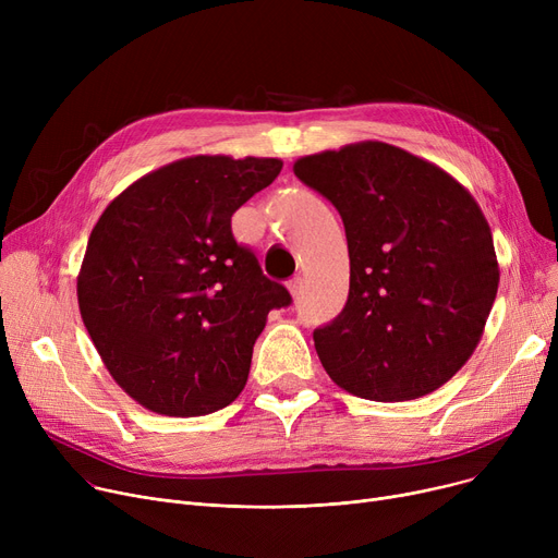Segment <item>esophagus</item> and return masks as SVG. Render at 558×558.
Masks as SVG:
<instances>
[{
	"label": "esophagus",
	"mask_w": 558,
	"mask_h": 558,
	"mask_svg": "<svg viewBox=\"0 0 558 558\" xmlns=\"http://www.w3.org/2000/svg\"><path fill=\"white\" fill-rule=\"evenodd\" d=\"M287 289H289V294H291V296L299 299V296H301V291H303V278H301V276L291 278V280L287 282Z\"/></svg>",
	"instance_id": "1"
}]
</instances>
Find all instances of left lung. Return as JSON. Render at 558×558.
<instances>
[{"instance_id": "obj_1", "label": "left lung", "mask_w": 558, "mask_h": 558, "mask_svg": "<svg viewBox=\"0 0 558 558\" xmlns=\"http://www.w3.org/2000/svg\"><path fill=\"white\" fill-rule=\"evenodd\" d=\"M294 173L345 228L348 303L314 330L332 383L377 402L444 387L475 353L500 284L473 194L434 162L377 140L299 158Z\"/></svg>"}]
</instances>
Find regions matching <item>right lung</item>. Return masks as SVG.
<instances>
[{
	"mask_svg": "<svg viewBox=\"0 0 558 558\" xmlns=\"http://www.w3.org/2000/svg\"><path fill=\"white\" fill-rule=\"evenodd\" d=\"M280 169L278 158H181L117 194L95 223L76 278L81 318L114 383L149 412L230 404L269 312L291 303L230 230Z\"/></svg>",
	"mask_w": 558,
	"mask_h": 558,
	"instance_id": "add662e5",
	"label": "right lung"
}]
</instances>
